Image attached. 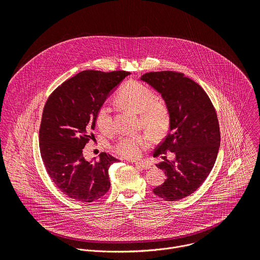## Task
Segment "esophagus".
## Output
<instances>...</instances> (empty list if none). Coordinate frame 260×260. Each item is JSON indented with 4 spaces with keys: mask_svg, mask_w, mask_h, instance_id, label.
<instances>
[{
    "mask_svg": "<svg viewBox=\"0 0 260 260\" xmlns=\"http://www.w3.org/2000/svg\"><path fill=\"white\" fill-rule=\"evenodd\" d=\"M135 165L141 169H144V170H149L151 169V165L149 162H144V161H137L135 162Z\"/></svg>",
    "mask_w": 260,
    "mask_h": 260,
    "instance_id": "esophagus-1",
    "label": "esophagus"
}]
</instances>
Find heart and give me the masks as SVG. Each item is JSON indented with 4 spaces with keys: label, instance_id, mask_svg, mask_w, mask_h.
Returning a JSON list of instances; mask_svg holds the SVG:
<instances>
[{
    "label": "heart",
    "instance_id": "heart-1",
    "mask_svg": "<svg viewBox=\"0 0 260 260\" xmlns=\"http://www.w3.org/2000/svg\"><path fill=\"white\" fill-rule=\"evenodd\" d=\"M155 93L138 81L126 82L116 95L117 103L128 110L140 113L143 125L156 136H164L171 125V114L168 106L155 102ZM100 129L108 132L111 127V110L103 105L95 116ZM150 137L146 134L121 137L113 146L114 151L126 158L139 157L145 148L149 146Z\"/></svg>",
    "mask_w": 260,
    "mask_h": 260
}]
</instances>
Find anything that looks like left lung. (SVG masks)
<instances>
[{"instance_id": "8db88e82", "label": "left lung", "mask_w": 260, "mask_h": 260, "mask_svg": "<svg viewBox=\"0 0 260 260\" xmlns=\"http://www.w3.org/2000/svg\"><path fill=\"white\" fill-rule=\"evenodd\" d=\"M141 80L158 91L171 114L170 133L153 156L174 152L156 167L167 176L153 189L167 202H176L193 193L212 171L220 146V129L215 108L206 91L184 74L150 72Z\"/></svg>"}]
</instances>
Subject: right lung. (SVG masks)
Wrapping results in <instances>:
<instances>
[{"mask_svg":"<svg viewBox=\"0 0 260 260\" xmlns=\"http://www.w3.org/2000/svg\"><path fill=\"white\" fill-rule=\"evenodd\" d=\"M129 72L83 71L48 98L39 131L40 152L55 186L69 198L92 203L110 188L109 168L117 159L101 153L87 161L82 149L93 134L98 110Z\"/></svg>","mask_w":260,"mask_h":260,"instance_id":"right-lung-1","label":"right lung"}]
</instances>
